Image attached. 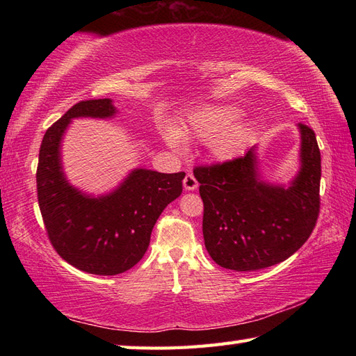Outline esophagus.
<instances>
[{
  "label": "esophagus",
  "instance_id": "obj_1",
  "mask_svg": "<svg viewBox=\"0 0 356 356\" xmlns=\"http://www.w3.org/2000/svg\"><path fill=\"white\" fill-rule=\"evenodd\" d=\"M197 186H199L197 180H195V177L193 176L191 172H188L186 176H185V179H184V188H185V190L186 191H194Z\"/></svg>",
  "mask_w": 356,
  "mask_h": 356
}]
</instances>
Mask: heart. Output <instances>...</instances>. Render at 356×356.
<instances>
[{
  "instance_id": "heart-1",
  "label": "heart",
  "mask_w": 356,
  "mask_h": 356,
  "mask_svg": "<svg viewBox=\"0 0 356 356\" xmlns=\"http://www.w3.org/2000/svg\"><path fill=\"white\" fill-rule=\"evenodd\" d=\"M240 110L231 105L209 104L190 111L177 130L166 128L165 139L174 148H182L184 139L209 142L217 161H231L243 153L249 142V127L237 120Z\"/></svg>"
}]
</instances>
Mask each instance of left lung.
Masks as SVG:
<instances>
[{
    "label": "left lung",
    "instance_id": "left-lung-1",
    "mask_svg": "<svg viewBox=\"0 0 356 356\" xmlns=\"http://www.w3.org/2000/svg\"><path fill=\"white\" fill-rule=\"evenodd\" d=\"M301 168L289 188L264 184L254 147L241 157L195 166L203 200V238L218 266L259 270L306 243L320 214L321 154L312 128L298 124Z\"/></svg>",
    "mask_w": 356,
    "mask_h": 356
}]
</instances>
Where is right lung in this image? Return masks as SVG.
<instances>
[{
    "label": "right lung",
    "instance_id": "right-lung-1",
    "mask_svg": "<svg viewBox=\"0 0 356 356\" xmlns=\"http://www.w3.org/2000/svg\"><path fill=\"white\" fill-rule=\"evenodd\" d=\"M110 99L74 104L45 131L36 170L38 203L51 246L79 270L116 275L139 263L168 203L182 194L185 172L134 170L118 190L90 197L73 188L61 166V139L74 118H111Z\"/></svg>",
    "mask_w": 356,
    "mask_h": 356
}]
</instances>
